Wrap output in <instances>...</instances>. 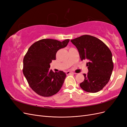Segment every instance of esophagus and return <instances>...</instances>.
Returning <instances> with one entry per match:
<instances>
[{
	"label": "esophagus",
	"instance_id": "obj_1",
	"mask_svg": "<svg viewBox=\"0 0 127 127\" xmlns=\"http://www.w3.org/2000/svg\"><path fill=\"white\" fill-rule=\"evenodd\" d=\"M66 74H67V75H69V74H75V73L73 72H71V71H68L66 72Z\"/></svg>",
	"mask_w": 127,
	"mask_h": 127
}]
</instances>
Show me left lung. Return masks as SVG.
<instances>
[{"label":"left lung","mask_w":127,"mask_h":127,"mask_svg":"<svg viewBox=\"0 0 127 127\" xmlns=\"http://www.w3.org/2000/svg\"><path fill=\"white\" fill-rule=\"evenodd\" d=\"M79 53L81 60L87 59L88 72L84 74L82 89L89 93H96L103 89L110 79L113 69L112 55L106 45L96 37L84 35L71 40Z\"/></svg>","instance_id":"1"}]
</instances>
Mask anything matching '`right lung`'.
I'll list each match as a JSON object with an SVG mask.
<instances>
[{"instance_id":"obj_1","label":"right lung","mask_w":127,"mask_h":127,"mask_svg":"<svg viewBox=\"0 0 127 127\" xmlns=\"http://www.w3.org/2000/svg\"><path fill=\"white\" fill-rule=\"evenodd\" d=\"M69 39L60 42L54 39H42L29 48L23 59V72L30 87L42 96L56 94L62 87L66 74L63 71L50 69L56 53L66 47Z\"/></svg>"}]
</instances>
